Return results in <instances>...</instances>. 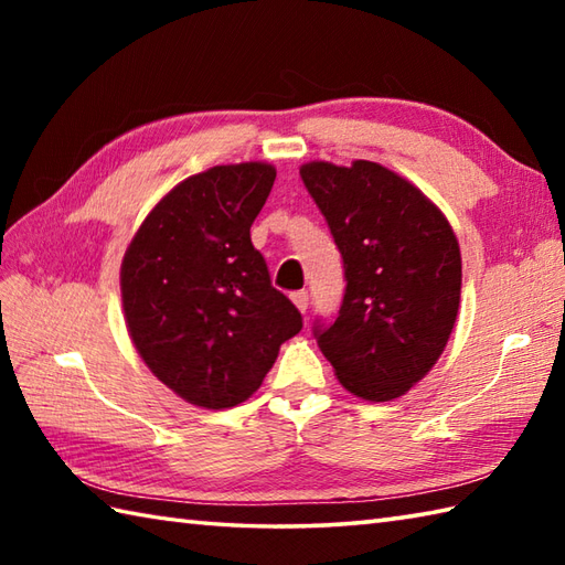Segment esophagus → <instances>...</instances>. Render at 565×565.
<instances>
[{"label":"esophagus","instance_id":"obj_1","mask_svg":"<svg viewBox=\"0 0 565 565\" xmlns=\"http://www.w3.org/2000/svg\"><path fill=\"white\" fill-rule=\"evenodd\" d=\"M291 301L296 303L298 310H301V313H306V310H308V291H296V294H291Z\"/></svg>","mask_w":565,"mask_h":565}]
</instances>
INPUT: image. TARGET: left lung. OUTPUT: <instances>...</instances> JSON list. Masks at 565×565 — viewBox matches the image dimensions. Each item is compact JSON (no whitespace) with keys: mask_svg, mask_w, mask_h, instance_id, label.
<instances>
[{"mask_svg":"<svg viewBox=\"0 0 565 565\" xmlns=\"http://www.w3.org/2000/svg\"><path fill=\"white\" fill-rule=\"evenodd\" d=\"M344 262V296L313 334L359 398L403 395L435 366L459 313L461 252L441 211L376 162L301 167Z\"/></svg>","mask_w":565,"mask_h":565,"instance_id":"obj_1","label":"left lung"}]
</instances>
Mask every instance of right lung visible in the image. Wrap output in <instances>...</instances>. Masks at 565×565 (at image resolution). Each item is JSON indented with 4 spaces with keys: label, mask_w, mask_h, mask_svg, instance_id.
<instances>
[{
    "label": "right lung",
    "mask_w": 565,
    "mask_h": 565,
    "mask_svg": "<svg viewBox=\"0 0 565 565\" xmlns=\"http://www.w3.org/2000/svg\"><path fill=\"white\" fill-rule=\"evenodd\" d=\"M271 164L211 167L150 211L121 267L130 340L184 401L221 411L247 401L303 318L271 276L249 227Z\"/></svg>",
    "instance_id": "add662e5"
}]
</instances>
